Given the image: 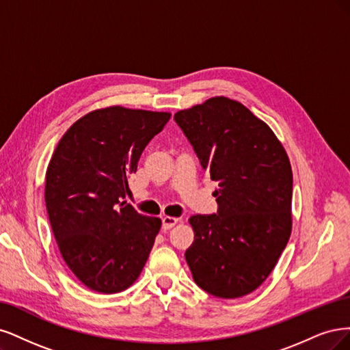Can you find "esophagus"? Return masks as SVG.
Returning <instances> with one entry per match:
<instances>
[{
	"label": "esophagus",
	"instance_id": "obj_1",
	"mask_svg": "<svg viewBox=\"0 0 350 350\" xmlns=\"http://www.w3.org/2000/svg\"><path fill=\"white\" fill-rule=\"evenodd\" d=\"M178 221L180 219L174 217H163V230H172Z\"/></svg>",
	"mask_w": 350,
	"mask_h": 350
}]
</instances>
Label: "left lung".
<instances>
[{"mask_svg": "<svg viewBox=\"0 0 350 350\" xmlns=\"http://www.w3.org/2000/svg\"><path fill=\"white\" fill-rule=\"evenodd\" d=\"M211 178L218 213L193 215L185 257L196 284L218 298L257 289L292 231V168L284 145L240 101L211 97L174 115Z\"/></svg>", "mask_w": 350, "mask_h": 350, "instance_id": "1", "label": "left lung"}]
</instances>
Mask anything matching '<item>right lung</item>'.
<instances>
[{
	"label": "right lung",
	"mask_w": 350,
	"mask_h": 350,
	"mask_svg": "<svg viewBox=\"0 0 350 350\" xmlns=\"http://www.w3.org/2000/svg\"><path fill=\"white\" fill-rule=\"evenodd\" d=\"M172 113L110 106L78 119L56 145L44 202L64 262L100 294L128 289L148 260L161 219L123 200L139 157Z\"/></svg>",
	"instance_id": "obj_1"
}]
</instances>
